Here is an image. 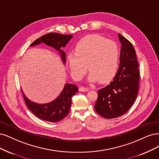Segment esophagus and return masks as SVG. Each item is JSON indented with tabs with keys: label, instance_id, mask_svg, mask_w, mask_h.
I'll use <instances>...</instances> for the list:
<instances>
[{
	"label": "esophagus",
	"instance_id": "1",
	"mask_svg": "<svg viewBox=\"0 0 159 159\" xmlns=\"http://www.w3.org/2000/svg\"><path fill=\"white\" fill-rule=\"evenodd\" d=\"M79 90H80V91H81V92H85V91H87L89 90V88H87V87H85L81 86V87H80Z\"/></svg>",
	"mask_w": 159,
	"mask_h": 159
}]
</instances>
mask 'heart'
I'll return each mask as SVG.
<instances>
[{"instance_id": "obj_1", "label": "heart", "mask_w": 159, "mask_h": 159, "mask_svg": "<svg viewBox=\"0 0 159 159\" xmlns=\"http://www.w3.org/2000/svg\"><path fill=\"white\" fill-rule=\"evenodd\" d=\"M75 53H69L67 63L70 72L76 80H80L87 72L88 80L101 83L111 79L116 73L119 49L114 41L98 35H89L80 39L75 46Z\"/></svg>"}]
</instances>
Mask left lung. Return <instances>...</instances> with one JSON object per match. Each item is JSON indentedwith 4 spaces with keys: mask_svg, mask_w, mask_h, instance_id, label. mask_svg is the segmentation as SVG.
Wrapping results in <instances>:
<instances>
[{
    "mask_svg": "<svg viewBox=\"0 0 159 159\" xmlns=\"http://www.w3.org/2000/svg\"><path fill=\"white\" fill-rule=\"evenodd\" d=\"M118 37L122 45L118 70L110 84L98 90L95 104L96 112L108 119L121 116L129 111L138 97L139 85V64L135 48L126 38L119 34Z\"/></svg>",
    "mask_w": 159,
    "mask_h": 159,
    "instance_id": "1",
    "label": "left lung"
}]
</instances>
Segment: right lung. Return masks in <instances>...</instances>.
<instances>
[{
  "label": "right lung",
  "mask_w": 159,
  "mask_h": 159,
  "mask_svg": "<svg viewBox=\"0 0 159 159\" xmlns=\"http://www.w3.org/2000/svg\"><path fill=\"white\" fill-rule=\"evenodd\" d=\"M72 38V35H62L58 33H50L38 38L31 43L30 46L43 43L48 46L52 47L60 51L62 61L65 63L66 54L61 50V48L66 45ZM78 91V88L77 86L67 84L65 85L61 94L57 97V99L50 103L39 105L27 99L21 90L25 105L33 114L37 118L50 122H59L68 116L70 112V107L72 105V97Z\"/></svg>",
  "instance_id": "right-lung-1"
}]
</instances>
